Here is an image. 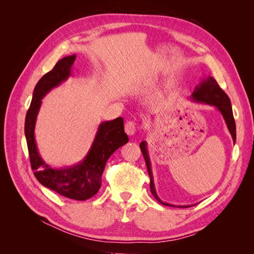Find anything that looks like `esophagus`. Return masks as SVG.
<instances>
[{
  "label": "esophagus",
  "instance_id": "esophagus-1",
  "mask_svg": "<svg viewBox=\"0 0 254 254\" xmlns=\"http://www.w3.org/2000/svg\"><path fill=\"white\" fill-rule=\"evenodd\" d=\"M125 131L128 135H132L136 131V123L134 121H128L125 124Z\"/></svg>",
  "mask_w": 254,
  "mask_h": 254
}]
</instances>
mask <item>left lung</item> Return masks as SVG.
I'll use <instances>...</instances> for the list:
<instances>
[{
	"label": "left lung",
	"instance_id": "1",
	"mask_svg": "<svg viewBox=\"0 0 254 254\" xmlns=\"http://www.w3.org/2000/svg\"><path fill=\"white\" fill-rule=\"evenodd\" d=\"M191 99L198 103H203L207 105H212L215 106L216 108L220 111V113L224 117L226 124L228 126V129L230 133L232 135L233 142L235 143L236 141V126H235V121L233 118V111H232V106H231V101H230L229 96L225 93V91L222 90L219 86L217 81L215 80L212 76H207V77H204L201 82L198 84V86L195 88L193 94H191ZM140 148L142 150L143 157L145 159L146 166H147V172L150 178V191L157 200L162 203L164 205H171V206H176L174 204H170L163 202L161 199L158 197L156 193V189H155V184H153V177L151 173V167H150V160L149 156L147 152V147H146V142L143 141L140 144ZM180 207H189V206H193V205H178Z\"/></svg>",
	"mask_w": 254,
	"mask_h": 254
}]
</instances>
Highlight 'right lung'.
Returning a JSON list of instances; mask_svg holds the SVG:
<instances>
[{"label": "right lung", "instance_id": "1", "mask_svg": "<svg viewBox=\"0 0 254 254\" xmlns=\"http://www.w3.org/2000/svg\"><path fill=\"white\" fill-rule=\"evenodd\" d=\"M76 55L60 59L53 70L43 75L34 89L33 99L25 118V137L30 165L34 175L42 186L61 196L74 200H87L93 197L102 186V175L107 160L121 146L129 140L124 131V120L118 118L103 122L98 127L95 139L87 156L80 163L67 168H53L40 157L35 141V125L41 99L45 94L66 80Z\"/></svg>", "mask_w": 254, "mask_h": 254}]
</instances>
